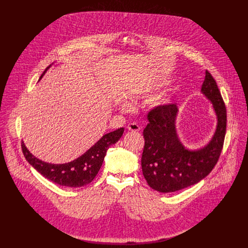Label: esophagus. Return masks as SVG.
<instances>
[{"label": "esophagus", "instance_id": "1", "mask_svg": "<svg viewBox=\"0 0 248 248\" xmlns=\"http://www.w3.org/2000/svg\"><path fill=\"white\" fill-rule=\"evenodd\" d=\"M127 129L130 130V131L136 132V131H138V130L140 129V126H139L136 123H131V124H129L127 125Z\"/></svg>", "mask_w": 248, "mask_h": 248}]
</instances>
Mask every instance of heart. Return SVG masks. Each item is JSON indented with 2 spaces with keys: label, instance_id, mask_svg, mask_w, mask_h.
<instances>
[{
  "label": "heart",
  "instance_id": "b5f03b06",
  "mask_svg": "<svg viewBox=\"0 0 248 248\" xmlns=\"http://www.w3.org/2000/svg\"><path fill=\"white\" fill-rule=\"evenodd\" d=\"M163 82H160V83H157V84H148L142 88H140L136 94L141 96V97H147L149 95H151L153 92H155L156 90H158L160 87L163 86ZM171 102V97L170 96H168V95H163V96H160V97H157L155 99H153L151 101V106L154 108V109H161V108H164L166 107V106H168L169 104H170ZM122 107L124 109H126L128 107V105L126 103H124Z\"/></svg>",
  "mask_w": 248,
  "mask_h": 248
}]
</instances>
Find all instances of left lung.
I'll list each match as a JSON object with an SVG mask.
<instances>
[{"instance_id": "obj_1", "label": "left lung", "mask_w": 248, "mask_h": 248, "mask_svg": "<svg viewBox=\"0 0 248 248\" xmlns=\"http://www.w3.org/2000/svg\"><path fill=\"white\" fill-rule=\"evenodd\" d=\"M201 94L212 103L217 124L209 142L200 148L189 149L181 141L176 130L179 108L175 104L148 114L141 167L147 184L154 190L169 193L196 185L218 162L226 135L227 111L218 85L207 70Z\"/></svg>"}]
</instances>
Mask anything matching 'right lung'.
<instances>
[{
    "instance_id": "obj_1",
    "label": "right lung",
    "mask_w": 248,
    "mask_h": 248,
    "mask_svg": "<svg viewBox=\"0 0 248 248\" xmlns=\"http://www.w3.org/2000/svg\"><path fill=\"white\" fill-rule=\"evenodd\" d=\"M49 68V67H48ZM47 68V69H48ZM47 69L39 80L46 74ZM124 131V127L106 133L84 154L64 164H50L33 156L21 142L23 155L27 162L47 180L67 187H81L90 184L98 173L109 147L117 143Z\"/></svg>"
}]
</instances>
